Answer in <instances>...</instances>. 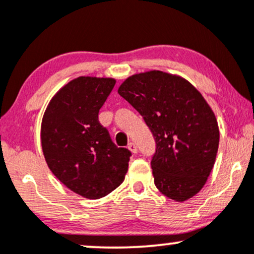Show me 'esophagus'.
<instances>
[{
  "label": "esophagus",
  "mask_w": 254,
  "mask_h": 254,
  "mask_svg": "<svg viewBox=\"0 0 254 254\" xmlns=\"http://www.w3.org/2000/svg\"><path fill=\"white\" fill-rule=\"evenodd\" d=\"M127 149H129L131 153L136 154L137 151H138V149H137V145L135 143H132V142H130L129 144H127Z\"/></svg>",
  "instance_id": "34e87169"
}]
</instances>
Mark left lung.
<instances>
[{
  "label": "left lung",
  "instance_id": "left-lung-1",
  "mask_svg": "<svg viewBox=\"0 0 254 254\" xmlns=\"http://www.w3.org/2000/svg\"><path fill=\"white\" fill-rule=\"evenodd\" d=\"M118 93L144 119L155 138L151 159L155 186L184 202L202 190L220 142L216 117L185 78L160 70L127 77Z\"/></svg>",
  "mask_w": 254,
  "mask_h": 254
}]
</instances>
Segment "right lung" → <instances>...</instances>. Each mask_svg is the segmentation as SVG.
I'll use <instances>...</instances> for the list:
<instances>
[{
    "mask_svg": "<svg viewBox=\"0 0 254 254\" xmlns=\"http://www.w3.org/2000/svg\"><path fill=\"white\" fill-rule=\"evenodd\" d=\"M115 78L80 76L62 87L42 121V148L52 173L69 190L99 199L124 182L131 156L99 123Z\"/></svg>",
    "mask_w": 254,
    "mask_h": 254,
    "instance_id": "obj_1",
    "label": "right lung"
}]
</instances>
